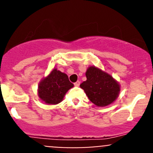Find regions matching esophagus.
<instances>
[{"label": "esophagus", "mask_w": 153, "mask_h": 153, "mask_svg": "<svg viewBox=\"0 0 153 153\" xmlns=\"http://www.w3.org/2000/svg\"><path fill=\"white\" fill-rule=\"evenodd\" d=\"M74 85H75V86H79V85H80V81H76V82H75V84H74Z\"/></svg>", "instance_id": "obj_1"}]
</instances>
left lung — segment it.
I'll return each mask as SVG.
<instances>
[{
  "instance_id": "obj_1",
  "label": "left lung",
  "mask_w": 153,
  "mask_h": 153,
  "mask_svg": "<svg viewBox=\"0 0 153 153\" xmlns=\"http://www.w3.org/2000/svg\"><path fill=\"white\" fill-rule=\"evenodd\" d=\"M86 81L80 86L94 104L106 106L118 98L120 85L110 75L95 67H89L86 72Z\"/></svg>"
}]
</instances>
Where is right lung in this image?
<instances>
[{
	"instance_id": "right-lung-1",
	"label": "right lung",
	"mask_w": 153,
	"mask_h": 153,
	"mask_svg": "<svg viewBox=\"0 0 153 153\" xmlns=\"http://www.w3.org/2000/svg\"><path fill=\"white\" fill-rule=\"evenodd\" d=\"M73 86L67 74L54 69L39 83L38 96L46 104H58L63 101L65 94Z\"/></svg>"
}]
</instances>
